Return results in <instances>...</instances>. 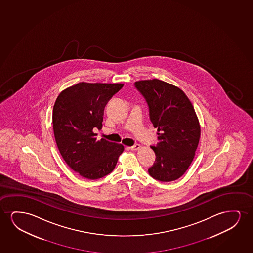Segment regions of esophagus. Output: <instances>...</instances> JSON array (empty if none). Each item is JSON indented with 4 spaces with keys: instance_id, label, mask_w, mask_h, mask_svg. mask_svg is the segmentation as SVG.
Instances as JSON below:
<instances>
[{
    "instance_id": "esophagus-1",
    "label": "esophagus",
    "mask_w": 253,
    "mask_h": 253,
    "mask_svg": "<svg viewBox=\"0 0 253 253\" xmlns=\"http://www.w3.org/2000/svg\"><path fill=\"white\" fill-rule=\"evenodd\" d=\"M140 147L141 146L139 145V144H135V145L129 147V149H131V150H137V149H140Z\"/></svg>"
}]
</instances>
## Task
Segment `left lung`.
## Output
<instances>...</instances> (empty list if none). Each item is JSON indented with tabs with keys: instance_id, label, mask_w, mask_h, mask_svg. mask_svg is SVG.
I'll return each instance as SVG.
<instances>
[{
	"instance_id": "left-lung-1",
	"label": "left lung",
	"mask_w": 253,
	"mask_h": 253,
	"mask_svg": "<svg viewBox=\"0 0 253 253\" xmlns=\"http://www.w3.org/2000/svg\"><path fill=\"white\" fill-rule=\"evenodd\" d=\"M135 87L145 98L159 142L151 146L156 162L149 169L154 179L169 182L187 171L197 149L201 127L190 100L180 88L162 80H141Z\"/></svg>"
}]
</instances>
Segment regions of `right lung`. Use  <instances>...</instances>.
I'll use <instances>...</instances> for the list:
<instances>
[{
	"label": "right lung",
	"mask_w": 253,
	"mask_h": 253,
	"mask_svg": "<svg viewBox=\"0 0 253 253\" xmlns=\"http://www.w3.org/2000/svg\"><path fill=\"white\" fill-rule=\"evenodd\" d=\"M124 84L80 82L63 90L52 111V126L59 153L80 175L97 180L111 173L125 147L105 139L97 141L104 107Z\"/></svg>",
	"instance_id": "right-lung-1"
}]
</instances>
